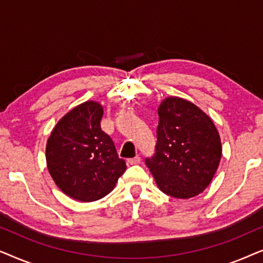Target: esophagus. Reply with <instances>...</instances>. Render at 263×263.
<instances>
[{
    "label": "esophagus",
    "instance_id": "obj_1",
    "mask_svg": "<svg viewBox=\"0 0 263 263\" xmlns=\"http://www.w3.org/2000/svg\"><path fill=\"white\" fill-rule=\"evenodd\" d=\"M140 161H141V158L135 157V158H132V159H128L127 164L128 165H138V164H140Z\"/></svg>",
    "mask_w": 263,
    "mask_h": 263
}]
</instances>
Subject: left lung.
<instances>
[{
    "label": "left lung",
    "instance_id": "8db88e82",
    "mask_svg": "<svg viewBox=\"0 0 263 263\" xmlns=\"http://www.w3.org/2000/svg\"><path fill=\"white\" fill-rule=\"evenodd\" d=\"M156 153L146 159L161 192L176 199L197 196L210 185L222 147L212 118L189 100L166 97L158 106Z\"/></svg>",
    "mask_w": 263,
    "mask_h": 263
}]
</instances>
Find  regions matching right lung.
Instances as JSON below:
<instances>
[{
	"label": "right lung",
	"mask_w": 263,
	"mask_h": 263,
	"mask_svg": "<svg viewBox=\"0 0 263 263\" xmlns=\"http://www.w3.org/2000/svg\"><path fill=\"white\" fill-rule=\"evenodd\" d=\"M104 106L87 100L53 127L46 142V166L55 184L71 199L92 202L116 186L127 165L100 128Z\"/></svg>",
	"instance_id": "right-lung-1"
}]
</instances>
